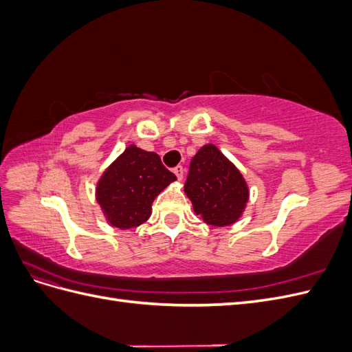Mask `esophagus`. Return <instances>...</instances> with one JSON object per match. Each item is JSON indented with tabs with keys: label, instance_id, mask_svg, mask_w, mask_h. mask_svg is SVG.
Here are the masks:
<instances>
[{
	"label": "esophagus",
	"instance_id": "1",
	"mask_svg": "<svg viewBox=\"0 0 352 352\" xmlns=\"http://www.w3.org/2000/svg\"><path fill=\"white\" fill-rule=\"evenodd\" d=\"M173 173L176 175L177 180H182L184 179V167L182 166H177L173 168Z\"/></svg>",
	"mask_w": 352,
	"mask_h": 352
}]
</instances>
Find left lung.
<instances>
[{
  "mask_svg": "<svg viewBox=\"0 0 352 352\" xmlns=\"http://www.w3.org/2000/svg\"><path fill=\"white\" fill-rule=\"evenodd\" d=\"M185 194L207 225L225 228L242 217L250 188L239 168L216 145L206 144L190 162Z\"/></svg>",
  "mask_w": 352,
  "mask_h": 352,
  "instance_id": "obj_1",
  "label": "left lung"
}]
</instances>
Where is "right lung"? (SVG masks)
Masks as SVG:
<instances>
[{
	"instance_id": "right-lung-1",
	"label": "right lung",
	"mask_w": 352,
	"mask_h": 352,
	"mask_svg": "<svg viewBox=\"0 0 352 352\" xmlns=\"http://www.w3.org/2000/svg\"><path fill=\"white\" fill-rule=\"evenodd\" d=\"M175 180L158 154L132 144L104 170L95 199L110 226L133 229L150 219L155 197Z\"/></svg>"
}]
</instances>
